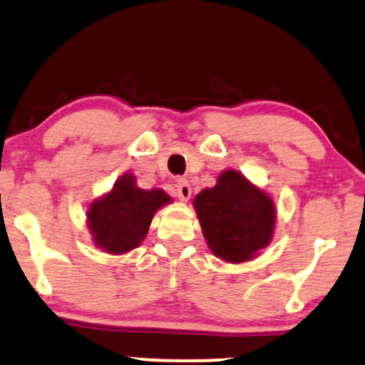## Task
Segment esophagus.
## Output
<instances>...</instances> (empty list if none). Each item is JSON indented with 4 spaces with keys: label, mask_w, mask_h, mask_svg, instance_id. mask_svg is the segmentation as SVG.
<instances>
[{
    "label": "esophagus",
    "mask_w": 365,
    "mask_h": 365,
    "mask_svg": "<svg viewBox=\"0 0 365 365\" xmlns=\"http://www.w3.org/2000/svg\"><path fill=\"white\" fill-rule=\"evenodd\" d=\"M175 195L181 201H187L191 198V186L186 179H179L178 184H175Z\"/></svg>",
    "instance_id": "1"
}]
</instances>
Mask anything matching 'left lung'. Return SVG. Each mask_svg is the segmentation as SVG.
Instances as JSON below:
<instances>
[{
    "instance_id": "obj_1",
    "label": "left lung",
    "mask_w": 365,
    "mask_h": 365,
    "mask_svg": "<svg viewBox=\"0 0 365 365\" xmlns=\"http://www.w3.org/2000/svg\"><path fill=\"white\" fill-rule=\"evenodd\" d=\"M192 205L210 251L227 263L256 258L272 242L275 203L239 170H224L215 186L196 195Z\"/></svg>"
}]
</instances>
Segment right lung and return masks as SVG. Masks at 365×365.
<instances>
[{
	"label": "right lung",
	"mask_w": 365,
	"mask_h": 365,
	"mask_svg": "<svg viewBox=\"0 0 365 365\" xmlns=\"http://www.w3.org/2000/svg\"><path fill=\"white\" fill-rule=\"evenodd\" d=\"M173 198L165 191L141 190L135 175L126 173L113 190L93 200L87 210V225L98 250L109 255H124L138 247L157 210Z\"/></svg>",
	"instance_id": "right-lung-1"
}]
</instances>
